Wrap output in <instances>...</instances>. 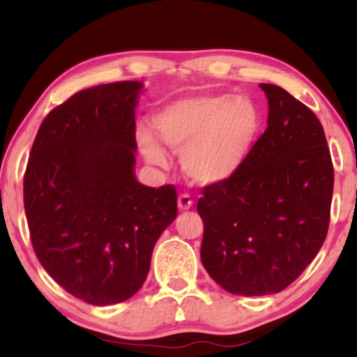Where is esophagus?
Here are the masks:
<instances>
[{"label": "esophagus", "instance_id": "esophagus-1", "mask_svg": "<svg viewBox=\"0 0 357 357\" xmlns=\"http://www.w3.org/2000/svg\"><path fill=\"white\" fill-rule=\"evenodd\" d=\"M193 206V199L192 197H190L188 193H182L178 197V208L182 209V211H185V209H190Z\"/></svg>", "mask_w": 357, "mask_h": 357}]
</instances>
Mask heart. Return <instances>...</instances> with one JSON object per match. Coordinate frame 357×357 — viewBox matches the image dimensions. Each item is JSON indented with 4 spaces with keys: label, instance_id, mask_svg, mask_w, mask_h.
Returning a JSON list of instances; mask_svg holds the SVG:
<instances>
[{
    "label": "heart",
    "instance_id": "heart-1",
    "mask_svg": "<svg viewBox=\"0 0 357 357\" xmlns=\"http://www.w3.org/2000/svg\"><path fill=\"white\" fill-rule=\"evenodd\" d=\"M154 128L165 146L182 153V167L195 182L211 185L242 169L260 138L263 119L248 97L206 94L164 107ZM139 146L151 162L165 164V151L149 131H139Z\"/></svg>",
    "mask_w": 357,
    "mask_h": 357
}]
</instances>
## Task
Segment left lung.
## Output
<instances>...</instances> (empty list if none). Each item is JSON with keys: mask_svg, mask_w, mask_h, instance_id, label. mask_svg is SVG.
<instances>
[{"mask_svg": "<svg viewBox=\"0 0 357 357\" xmlns=\"http://www.w3.org/2000/svg\"><path fill=\"white\" fill-rule=\"evenodd\" d=\"M268 126L234 177L203 187L202 261L222 289L266 296L286 289L324 245L333 162L309 107L275 84Z\"/></svg>", "mask_w": 357, "mask_h": 357, "instance_id": "1", "label": "left lung"}]
</instances>
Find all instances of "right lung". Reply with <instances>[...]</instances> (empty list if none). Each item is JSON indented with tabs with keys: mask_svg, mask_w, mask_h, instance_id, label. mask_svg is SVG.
I'll return each instance as SVG.
<instances>
[{
	"mask_svg": "<svg viewBox=\"0 0 357 357\" xmlns=\"http://www.w3.org/2000/svg\"><path fill=\"white\" fill-rule=\"evenodd\" d=\"M141 82L82 89L42 121L24 174L33 252L71 296L119 304L139 291L153 248L177 218L174 185L135 177Z\"/></svg>",
	"mask_w": 357,
	"mask_h": 357,
	"instance_id": "right-lung-1",
	"label": "right lung"
}]
</instances>
